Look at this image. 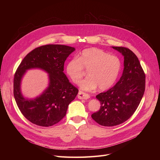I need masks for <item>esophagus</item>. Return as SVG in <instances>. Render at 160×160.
<instances>
[{"instance_id":"obj_1","label":"esophagus","mask_w":160,"mask_h":160,"mask_svg":"<svg viewBox=\"0 0 160 160\" xmlns=\"http://www.w3.org/2000/svg\"><path fill=\"white\" fill-rule=\"evenodd\" d=\"M78 98L79 99H88L90 98V96L89 94L80 91L78 92Z\"/></svg>"}]
</instances>
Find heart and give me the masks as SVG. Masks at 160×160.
<instances>
[{
  "label": "heart",
  "mask_w": 160,
  "mask_h": 160,
  "mask_svg": "<svg viewBox=\"0 0 160 160\" xmlns=\"http://www.w3.org/2000/svg\"><path fill=\"white\" fill-rule=\"evenodd\" d=\"M121 69V62L117 56L97 48H89L67 63L66 72L74 83L78 84L84 74L83 69L85 70L88 78L81 82L82 89L91 91L98 87L106 90L115 83Z\"/></svg>",
  "instance_id": "obj_1"
}]
</instances>
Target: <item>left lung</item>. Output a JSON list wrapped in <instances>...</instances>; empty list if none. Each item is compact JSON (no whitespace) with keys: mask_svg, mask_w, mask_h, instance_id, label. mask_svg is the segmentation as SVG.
Instances as JSON below:
<instances>
[{"mask_svg":"<svg viewBox=\"0 0 160 160\" xmlns=\"http://www.w3.org/2000/svg\"><path fill=\"white\" fill-rule=\"evenodd\" d=\"M112 47L124 56L123 72L113 87L96 96L100 108L91 115L95 122L104 127L127 121L137 110L145 89V74L136 55L128 48Z\"/></svg>","mask_w":160,"mask_h":160,"instance_id":"8db88e82","label":"left lung"}]
</instances>
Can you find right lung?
Listing matches in <instances>:
<instances>
[{"mask_svg":"<svg viewBox=\"0 0 160 160\" xmlns=\"http://www.w3.org/2000/svg\"><path fill=\"white\" fill-rule=\"evenodd\" d=\"M75 48L63 45H46L33 49L24 58L14 74L13 95L19 110L32 123L48 127L60 122L78 89L69 82L63 72L67 58ZM39 68L49 75V86L36 99H24L20 93L21 78L26 71Z\"/></svg>","mask_w":160,"mask_h":160,"instance_id":"1","label":"right lung"}]
</instances>
